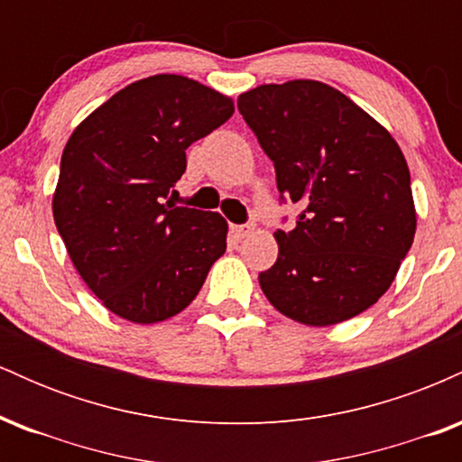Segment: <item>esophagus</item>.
Segmentation results:
<instances>
[{
	"label": "esophagus",
	"instance_id": "esophagus-1",
	"mask_svg": "<svg viewBox=\"0 0 462 462\" xmlns=\"http://www.w3.org/2000/svg\"><path fill=\"white\" fill-rule=\"evenodd\" d=\"M230 232L235 235V238H245L254 232V226L247 224V226H230Z\"/></svg>",
	"mask_w": 462,
	"mask_h": 462
}]
</instances>
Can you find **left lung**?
<instances>
[{"instance_id": "8db88e82", "label": "left lung", "mask_w": 462, "mask_h": 462, "mask_svg": "<svg viewBox=\"0 0 462 462\" xmlns=\"http://www.w3.org/2000/svg\"><path fill=\"white\" fill-rule=\"evenodd\" d=\"M238 110L275 164L280 195L301 206L293 230L273 232L278 261L258 275L264 298L312 328L360 315L386 293L415 238L400 145L317 79L261 84L238 95Z\"/></svg>"}]
</instances>
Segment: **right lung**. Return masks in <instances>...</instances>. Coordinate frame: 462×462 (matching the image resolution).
I'll use <instances>...</instances> for the list:
<instances>
[{
    "label": "right lung",
    "mask_w": 462,
    "mask_h": 462,
    "mask_svg": "<svg viewBox=\"0 0 462 462\" xmlns=\"http://www.w3.org/2000/svg\"><path fill=\"white\" fill-rule=\"evenodd\" d=\"M232 115L227 95L158 73L121 88L69 136L54 221L79 278L121 319L147 326L178 315L224 256V217L164 198L189 147Z\"/></svg>",
    "instance_id": "right-lung-1"
}]
</instances>
